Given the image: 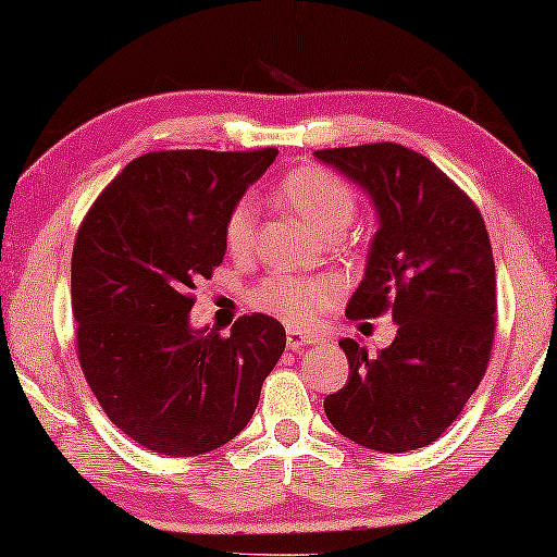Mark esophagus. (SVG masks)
Masks as SVG:
<instances>
[{
  "instance_id": "34e87169",
  "label": "esophagus",
  "mask_w": 557,
  "mask_h": 557,
  "mask_svg": "<svg viewBox=\"0 0 557 557\" xmlns=\"http://www.w3.org/2000/svg\"><path fill=\"white\" fill-rule=\"evenodd\" d=\"M311 342H314V337H311V334H304L299 330H288L286 332L288 349H304L307 345H311Z\"/></svg>"
}]
</instances>
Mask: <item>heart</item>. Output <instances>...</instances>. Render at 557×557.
<instances>
[{"label": "heart", "mask_w": 557, "mask_h": 557, "mask_svg": "<svg viewBox=\"0 0 557 557\" xmlns=\"http://www.w3.org/2000/svg\"><path fill=\"white\" fill-rule=\"evenodd\" d=\"M276 197L294 215H299L317 235L347 231L355 220L357 197L352 187L334 172L319 166H301L278 182ZM256 238V205L243 200L225 220V248L235 258H246ZM337 284L319 276H292L276 273L256 288V304L294 326H311L332 301Z\"/></svg>", "instance_id": "obj_1"}]
</instances>
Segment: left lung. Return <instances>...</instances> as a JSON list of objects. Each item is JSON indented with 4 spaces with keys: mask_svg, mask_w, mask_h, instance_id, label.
<instances>
[{
    "mask_svg": "<svg viewBox=\"0 0 557 557\" xmlns=\"http://www.w3.org/2000/svg\"><path fill=\"white\" fill-rule=\"evenodd\" d=\"M370 195L377 233L349 319L391 311L393 345L368 355L342 339L347 385L324 413L342 436L383 454L429 446L482 383L494 339L497 276L476 205L431 159L400 144L314 151Z\"/></svg>",
    "mask_w": 557,
    "mask_h": 557,
    "instance_id": "8db88e82",
    "label": "left lung"
}]
</instances>
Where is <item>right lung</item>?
I'll use <instances>...</instances> for the list:
<instances>
[{
	"instance_id": "obj_1",
	"label": "right lung",
	"mask_w": 557,
	"mask_h": 557,
	"mask_svg": "<svg viewBox=\"0 0 557 557\" xmlns=\"http://www.w3.org/2000/svg\"><path fill=\"white\" fill-rule=\"evenodd\" d=\"M276 149L149 151L103 189L73 248L78 360L111 423L164 456L246 429L286 347L273 317L195 330L193 292L225 256V220Z\"/></svg>"
}]
</instances>
